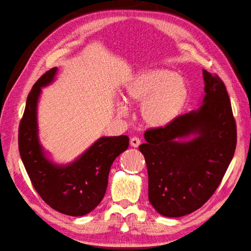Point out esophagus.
Listing matches in <instances>:
<instances>
[{
  "mask_svg": "<svg viewBox=\"0 0 251 251\" xmlns=\"http://www.w3.org/2000/svg\"><path fill=\"white\" fill-rule=\"evenodd\" d=\"M130 143L133 148H138L140 146V139L137 137H133V138H131Z\"/></svg>",
  "mask_w": 251,
  "mask_h": 251,
  "instance_id": "obj_1",
  "label": "esophagus"
}]
</instances>
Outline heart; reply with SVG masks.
<instances>
[{
  "label": "heart",
  "instance_id": "b5f03b06",
  "mask_svg": "<svg viewBox=\"0 0 251 251\" xmlns=\"http://www.w3.org/2000/svg\"><path fill=\"white\" fill-rule=\"evenodd\" d=\"M188 94L183 77L172 70L155 68L138 72L126 82L124 100L141 104V118L149 126L163 127L180 115ZM118 112L123 115L126 113L123 103L118 104Z\"/></svg>",
  "mask_w": 251,
  "mask_h": 251
}]
</instances>
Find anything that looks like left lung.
Returning a JSON list of instances; mask_svg holds the SVG:
<instances>
[{
    "mask_svg": "<svg viewBox=\"0 0 251 251\" xmlns=\"http://www.w3.org/2000/svg\"><path fill=\"white\" fill-rule=\"evenodd\" d=\"M202 105L164 127L144 133L139 146L147 162L149 200L164 217L200 208L224 177L237 146V126L226 87L203 70ZM192 140L185 141L190 135Z\"/></svg>",
    "mask_w": 251,
    "mask_h": 251,
    "instance_id": "8db88e82",
    "label": "left lung"
}]
</instances>
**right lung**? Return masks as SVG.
I'll use <instances>...</instances> for the list:
<instances>
[{"label":"right lung","instance_id":"1","mask_svg":"<svg viewBox=\"0 0 251 251\" xmlns=\"http://www.w3.org/2000/svg\"><path fill=\"white\" fill-rule=\"evenodd\" d=\"M56 72V67L47 71L30 91L19 126V151L41 198L56 211L79 217L89 214L101 202L111 165L128 148V137H101L69 164L50 161L39 140L37 101L42 88L50 85Z\"/></svg>","mask_w":251,"mask_h":251}]
</instances>
